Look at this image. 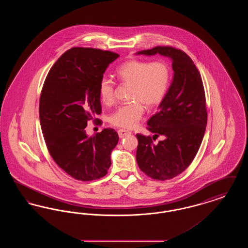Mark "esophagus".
Returning a JSON list of instances; mask_svg holds the SVG:
<instances>
[{
	"mask_svg": "<svg viewBox=\"0 0 248 248\" xmlns=\"http://www.w3.org/2000/svg\"><path fill=\"white\" fill-rule=\"evenodd\" d=\"M131 134V132L129 131H126V130L124 129H120L118 131V135L119 137L121 138V139H123V138H125L126 136H128Z\"/></svg>",
	"mask_w": 248,
	"mask_h": 248,
	"instance_id": "1",
	"label": "esophagus"
}]
</instances>
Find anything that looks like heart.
I'll return each instance as SVG.
<instances>
[{
  "label": "heart",
  "mask_w": 248,
  "mask_h": 248,
  "mask_svg": "<svg viewBox=\"0 0 248 248\" xmlns=\"http://www.w3.org/2000/svg\"><path fill=\"white\" fill-rule=\"evenodd\" d=\"M116 77L121 83L131 85L129 98L133 102L122 105L109 116L111 124L130 129L136 126L148 108L158 106L164 99L171 80V70L165 61L148 62L132 59L120 65ZM98 94L105 105L114 101V84L107 77L98 83Z\"/></svg>",
  "instance_id": "1"
}]
</instances>
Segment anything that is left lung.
Listing matches in <instances>:
<instances>
[{"mask_svg":"<svg viewBox=\"0 0 248 248\" xmlns=\"http://www.w3.org/2000/svg\"><path fill=\"white\" fill-rule=\"evenodd\" d=\"M159 54L172 61L173 80L158 112L148 121V129L164 140L154 144L151 137L137 135V162L143 173L154 179H171L192 162L202 141L207 112L200 73L189 56L170 46H156L136 55Z\"/></svg>","mask_w":248,"mask_h":248,"instance_id":"obj_1","label":"left lung"}]
</instances>
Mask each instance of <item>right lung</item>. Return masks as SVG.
Here are the masks:
<instances>
[{
    "label": "right lung",
    "instance_id": "1",
    "mask_svg": "<svg viewBox=\"0 0 248 248\" xmlns=\"http://www.w3.org/2000/svg\"><path fill=\"white\" fill-rule=\"evenodd\" d=\"M118 54L73 47L53 65L39 104L41 128L49 154L71 177L91 181L106 175L117 132L104 128L88 137L87 121L101 113L98 83Z\"/></svg>",
    "mask_w": 248,
    "mask_h": 248
}]
</instances>
